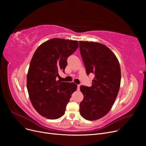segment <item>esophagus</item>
I'll return each mask as SVG.
<instances>
[{
    "label": "esophagus",
    "mask_w": 146,
    "mask_h": 146,
    "mask_svg": "<svg viewBox=\"0 0 146 146\" xmlns=\"http://www.w3.org/2000/svg\"><path fill=\"white\" fill-rule=\"evenodd\" d=\"M80 85H78V90L80 89Z\"/></svg>",
    "instance_id": "esophagus-1"
}]
</instances>
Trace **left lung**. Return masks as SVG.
<instances>
[{
    "label": "left lung",
    "instance_id": "1",
    "mask_svg": "<svg viewBox=\"0 0 146 146\" xmlns=\"http://www.w3.org/2000/svg\"><path fill=\"white\" fill-rule=\"evenodd\" d=\"M79 49L87 74H95L90 87H80L84 96L80 113L87 120H96L111 110L117 98L121 83L120 66L113 52L102 44L80 41Z\"/></svg>",
    "mask_w": 146,
    "mask_h": 146
}]
</instances>
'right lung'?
<instances>
[{"label": "right lung", "mask_w": 146, "mask_h": 146, "mask_svg": "<svg viewBox=\"0 0 146 146\" xmlns=\"http://www.w3.org/2000/svg\"><path fill=\"white\" fill-rule=\"evenodd\" d=\"M78 41L53 38L41 44L31 60L27 86L30 101L41 116L50 119L62 117L77 85L57 80L64 72L68 56L78 49Z\"/></svg>", "instance_id": "obj_1"}]
</instances>
